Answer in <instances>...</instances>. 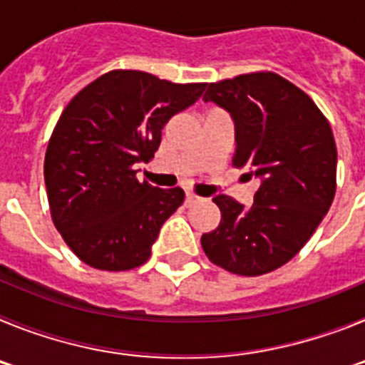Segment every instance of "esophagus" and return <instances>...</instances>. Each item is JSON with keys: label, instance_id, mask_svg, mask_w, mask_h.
<instances>
[{"label": "esophagus", "instance_id": "1", "mask_svg": "<svg viewBox=\"0 0 365 365\" xmlns=\"http://www.w3.org/2000/svg\"><path fill=\"white\" fill-rule=\"evenodd\" d=\"M199 197L195 195V193H186V199H185V205L186 206H192L193 202H197Z\"/></svg>", "mask_w": 365, "mask_h": 365}]
</instances>
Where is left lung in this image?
I'll list each match as a JSON object with an SVG mask.
<instances>
[{
  "label": "left lung",
  "mask_w": 365,
  "mask_h": 365,
  "mask_svg": "<svg viewBox=\"0 0 365 365\" xmlns=\"http://www.w3.org/2000/svg\"><path fill=\"white\" fill-rule=\"evenodd\" d=\"M202 100L230 113L235 168L259 179L254 205L214 197L221 222L201 245L208 259L240 276L291 261L311 240L336 192V144L327 118L302 89L276 73L208 83Z\"/></svg>",
  "instance_id": "1"
}]
</instances>
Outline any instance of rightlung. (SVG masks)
<instances>
[{
	"instance_id": "1",
	"label": "right lung",
	"mask_w": 365,
	"mask_h": 365,
	"mask_svg": "<svg viewBox=\"0 0 365 365\" xmlns=\"http://www.w3.org/2000/svg\"><path fill=\"white\" fill-rule=\"evenodd\" d=\"M205 86L118 69L63 109L45 153V186L54 227L86 265L118 272L150 259L185 192L138 182L135 164L153 157L168 120L195 104Z\"/></svg>"
}]
</instances>
